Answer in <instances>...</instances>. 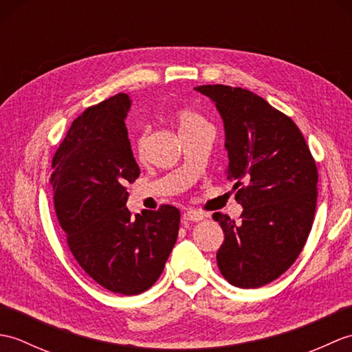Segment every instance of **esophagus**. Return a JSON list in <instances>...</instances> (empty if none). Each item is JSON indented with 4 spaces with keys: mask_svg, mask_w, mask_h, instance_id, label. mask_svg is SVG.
Listing matches in <instances>:
<instances>
[{
    "mask_svg": "<svg viewBox=\"0 0 352 352\" xmlns=\"http://www.w3.org/2000/svg\"><path fill=\"white\" fill-rule=\"evenodd\" d=\"M204 218H206V214L203 212H198V210H188L184 213V219L190 221V222H199Z\"/></svg>",
    "mask_w": 352,
    "mask_h": 352,
    "instance_id": "obj_1",
    "label": "esophagus"
}]
</instances>
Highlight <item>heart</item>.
Instances as JSON below:
<instances>
[{
	"label": "heart",
	"mask_w": 352,
	"mask_h": 352,
	"mask_svg": "<svg viewBox=\"0 0 352 352\" xmlns=\"http://www.w3.org/2000/svg\"><path fill=\"white\" fill-rule=\"evenodd\" d=\"M175 121L178 124V130L186 131V130H192V129H197V126L201 125H206V121L203 119V116H199L198 113L192 110H178L175 113ZM145 142H146V133L142 131L139 133V136L136 138V148L139 151H144L145 148Z\"/></svg>",
	"instance_id": "1"
}]
</instances>
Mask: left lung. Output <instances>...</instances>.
I'll use <instances>...</instances> for the list:
<instances>
[{"mask_svg":"<svg viewBox=\"0 0 352 352\" xmlns=\"http://www.w3.org/2000/svg\"><path fill=\"white\" fill-rule=\"evenodd\" d=\"M226 130L227 180L243 207L241 221L214 213L223 230L216 254L230 284L256 289L278 278L300 256L316 210L318 169L300 129L242 87L198 86Z\"/></svg>","mask_w":352,"mask_h":352,"instance_id":"left-lung-1","label":"left lung"}]
</instances>
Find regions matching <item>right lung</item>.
I'll return each instance as SVG.
<instances>
[{"label":"right lung","instance_id":"obj_1","mask_svg":"<svg viewBox=\"0 0 352 352\" xmlns=\"http://www.w3.org/2000/svg\"><path fill=\"white\" fill-rule=\"evenodd\" d=\"M118 94L72 122L52 159L54 208L85 272L113 294L139 295L159 280L180 228V210L162 206L131 216L125 186L140 174Z\"/></svg>","mask_w":352,"mask_h":352}]
</instances>
